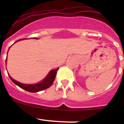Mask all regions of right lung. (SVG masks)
Returning <instances> with one entry per match:
<instances>
[{
  "instance_id": "obj_1",
  "label": "right lung",
  "mask_w": 124,
  "mask_h": 124,
  "mask_svg": "<svg viewBox=\"0 0 124 124\" xmlns=\"http://www.w3.org/2000/svg\"><path fill=\"white\" fill-rule=\"evenodd\" d=\"M24 39H26V38H23V39H21V40H24ZM35 39H37V38H35ZM21 40H17L15 43ZM9 48H8V50H9ZM5 63H7V58L6 61H5ZM58 70V68L51 70L44 79L41 81V82H40V83L34 84H22V83H19V82L14 80L9 74H8V76H9L10 78L12 81L13 83H15L16 85H17L20 88L23 89L27 91L28 92H30V93H37L38 91H41L45 90L46 89H48L52 85V84L53 83V82L54 81V79H55Z\"/></svg>"
}]
</instances>
